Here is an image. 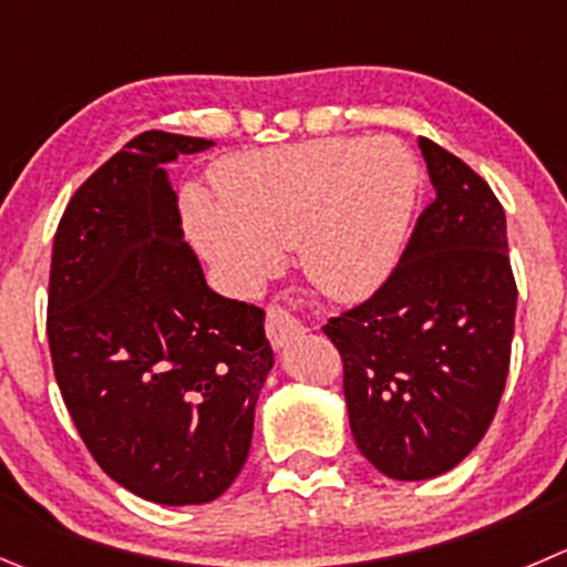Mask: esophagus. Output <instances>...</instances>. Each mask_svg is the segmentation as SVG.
Segmentation results:
<instances>
[{"label":"esophagus","mask_w":567,"mask_h":567,"mask_svg":"<svg viewBox=\"0 0 567 567\" xmlns=\"http://www.w3.org/2000/svg\"><path fill=\"white\" fill-rule=\"evenodd\" d=\"M293 307L296 305H290V301H282V305L277 301V305L266 307V332L274 349H282L290 338L305 332V323L296 318Z\"/></svg>","instance_id":"34e87169"}]
</instances>
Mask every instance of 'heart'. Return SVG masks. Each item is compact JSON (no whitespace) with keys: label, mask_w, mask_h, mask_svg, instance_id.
<instances>
[{"label":"heart","mask_w":567,"mask_h":567,"mask_svg":"<svg viewBox=\"0 0 567 567\" xmlns=\"http://www.w3.org/2000/svg\"><path fill=\"white\" fill-rule=\"evenodd\" d=\"M417 163L390 137H321L246 152L213 166L216 202L185 199L196 246L238 285H255L293 246L307 277L334 299H362L404 251Z\"/></svg>","instance_id":"obj_1"}]
</instances>
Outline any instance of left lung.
<instances>
[{
  "label": "left lung",
  "instance_id": "obj_1",
  "mask_svg": "<svg viewBox=\"0 0 567 567\" xmlns=\"http://www.w3.org/2000/svg\"><path fill=\"white\" fill-rule=\"evenodd\" d=\"M417 144L435 199L388 279L323 327L343 360L357 449L401 482L446 474L485 437L518 301L502 202L457 155L430 137Z\"/></svg>",
  "mask_w": 567,
  "mask_h": 567
}]
</instances>
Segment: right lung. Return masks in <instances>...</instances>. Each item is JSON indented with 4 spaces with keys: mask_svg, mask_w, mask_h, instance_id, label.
<instances>
[{
    "mask_svg": "<svg viewBox=\"0 0 567 567\" xmlns=\"http://www.w3.org/2000/svg\"><path fill=\"white\" fill-rule=\"evenodd\" d=\"M210 146L132 137L71 196L49 271V351L82 443L110 480L168 507L233 485L274 365L266 312L210 290L161 168Z\"/></svg>",
    "mask_w": 567,
    "mask_h": 567,
    "instance_id": "right-lung-1",
    "label": "right lung"
}]
</instances>
